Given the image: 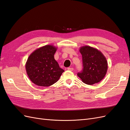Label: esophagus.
I'll use <instances>...</instances> for the list:
<instances>
[{
  "mask_svg": "<svg viewBox=\"0 0 130 130\" xmlns=\"http://www.w3.org/2000/svg\"><path fill=\"white\" fill-rule=\"evenodd\" d=\"M67 69L68 70H70V71H73V68H70V67L67 68Z\"/></svg>",
  "mask_w": 130,
  "mask_h": 130,
  "instance_id": "34e87169",
  "label": "esophagus"
}]
</instances>
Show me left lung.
<instances>
[{
    "mask_svg": "<svg viewBox=\"0 0 130 130\" xmlns=\"http://www.w3.org/2000/svg\"><path fill=\"white\" fill-rule=\"evenodd\" d=\"M84 68L77 73L84 83L92 85L100 82L105 76L108 69L106 58L100 51L90 46L80 47Z\"/></svg>",
    "mask_w": 130,
    "mask_h": 130,
    "instance_id": "obj_1",
    "label": "left lung"
}]
</instances>
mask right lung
<instances>
[{"mask_svg":"<svg viewBox=\"0 0 130 130\" xmlns=\"http://www.w3.org/2000/svg\"><path fill=\"white\" fill-rule=\"evenodd\" d=\"M57 49L53 45H46L30 55L25 69L29 78L34 84L48 87L56 83L64 72L54 58Z\"/></svg>","mask_w":130,"mask_h":130,"instance_id":"1","label":"right lung"}]
</instances>
